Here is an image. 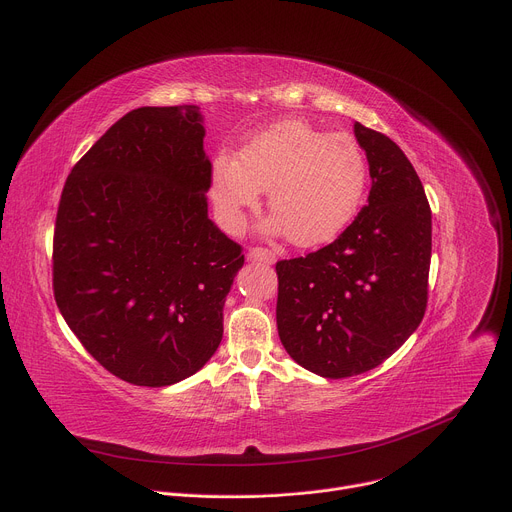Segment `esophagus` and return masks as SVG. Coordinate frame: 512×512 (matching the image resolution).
Returning <instances> with one entry per match:
<instances>
[{"label": "esophagus", "mask_w": 512, "mask_h": 512, "mask_svg": "<svg viewBox=\"0 0 512 512\" xmlns=\"http://www.w3.org/2000/svg\"><path fill=\"white\" fill-rule=\"evenodd\" d=\"M249 259L265 263V265H273L275 263V253L271 249H265V247H251L249 249Z\"/></svg>", "instance_id": "34e87169"}]
</instances>
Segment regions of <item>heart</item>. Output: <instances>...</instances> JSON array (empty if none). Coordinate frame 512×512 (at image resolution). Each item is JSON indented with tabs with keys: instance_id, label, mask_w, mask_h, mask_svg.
<instances>
[{
	"instance_id": "1",
	"label": "heart",
	"mask_w": 512,
	"mask_h": 512,
	"mask_svg": "<svg viewBox=\"0 0 512 512\" xmlns=\"http://www.w3.org/2000/svg\"><path fill=\"white\" fill-rule=\"evenodd\" d=\"M369 188V160L346 133H326L304 119H285L245 143L237 160L212 164L210 198L229 233L245 227L267 190L269 229L296 247L336 239L356 216Z\"/></svg>"
}]
</instances>
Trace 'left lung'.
<instances>
[{"mask_svg":"<svg viewBox=\"0 0 512 512\" xmlns=\"http://www.w3.org/2000/svg\"><path fill=\"white\" fill-rule=\"evenodd\" d=\"M369 160V204L338 239L306 257L281 259L277 330L304 369L346 379L389 358L427 308L431 208L399 145L354 123Z\"/></svg>","mask_w":512,"mask_h":512,"instance_id":"obj_1","label":"left lung"}]
</instances>
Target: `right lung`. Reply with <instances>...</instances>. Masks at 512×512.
I'll return each instance as SVG.
<instances>
[{"mask_svg": "<svg viewBox=\"0 0 512 512\" xmlns=\"http://www.w3.org/2000/svg\"><path fill=\"white\" fill-rule=\"evenodd\" d=\"M202 139L194 105L133 109L70 170L58 202L56 306L101 367L137 387L204 367L245 263L208 218Z\"/></svg>", "mask_w": 512, "mask_h": 512, "instance_id": "add662e5", "label": "right lung"}]
</instances>
